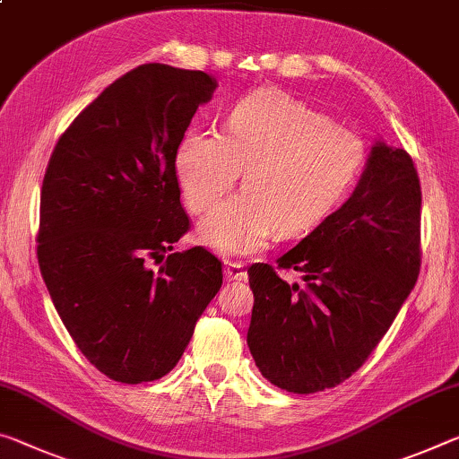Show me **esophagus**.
<instances>
[{"instance_id": "34e87169", "label": "esophagus", "mask_w": 459, "mask_h": 459, "mask_svg": "<svg viewBox=\"0 0 459 459\" xmlns=\"http://www.w3.org/2000/svg\"><path fill=\"white\" fill-rule=\"evenodd\" d=\"M245 278H247V272H245L241 264L229 261V264L224 265V280H227V281H241Z\"/></svg>"}]
</instances>
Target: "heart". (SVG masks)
<instances>
[{
    "instance_id": "b5f03b06",
    "label": "heart",
    "mask_w": 459,
    "mask_h": 459,
    "mask_svg": "<svg viewBox=\"0 0 459 459\" xmlns=\"http://www.w3.org/2000/svg\"><path fill=\"white\" fill-rule=\"evenodd\" d=\"M366 163L353 130L275 90L237 101L222 133L190 130L176 173L192 212L212 210L245 169V190L198 224L202 245L227 257L264 251L280 235L308 230L351 192Z\"/></svg>"
}]
</instances>
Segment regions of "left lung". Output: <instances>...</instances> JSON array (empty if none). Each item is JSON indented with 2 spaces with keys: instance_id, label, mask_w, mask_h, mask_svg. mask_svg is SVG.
Masks as SVG:
<instances>
[{
  "instance_id": "obj_1",
  "label": "left lung",
  "mask_w": 459,
  "mask_h": 459,
  "mask_svg": "<svg viewBox=\"0 0 459 459\" xmlns=\"http://www.w3.org/2000/svg\"><path fill=\"white\" fill-rule=\"evenodd\" d=\"M247 269V345L273 386L312 394L347 380L390 329L420 269V184L409 152L374 143L353 194L275 261Z\"/></svg>"
}]
</instances>
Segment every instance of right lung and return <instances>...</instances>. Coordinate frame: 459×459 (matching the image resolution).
Wrapping results in <instances>:
<instances>
[{
    "label": "right lung",
    "instance_id": "right-lung-1",
    "mask_svg": "<svg viewBox=\"0 0 459 459\" xmlns=\"http://www.w3.org/2000/svg\"><path fill=\"white\" fill-rule=\"evenodd\" d=\"M216 87L204 71L141 65L108 85L50 155L40 192L42 280L75 345L116 382L169 374L222 286L212 253H173L190 229L178 147Z\"/></svg>",
    "mask_w": 459,
    "mask_h": 459
}]
</instances>
